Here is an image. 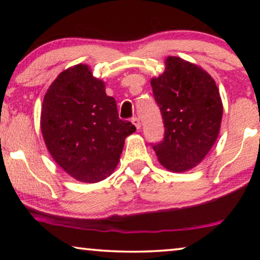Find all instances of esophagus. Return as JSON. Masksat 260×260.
Masks as SVG:
<instances>
[{"mask_svg": "<svg viewBox=\"0 0 260 260\" xmlns=\"http://www.w3.org/2000/svg\"><path fill=\"white\" fill-rule=\"evenodd\" d=\"M131 122H133L134 125L136 126L137 130L141 129V120H140V118H137V117H134V118L131 119Z\"/></svg>", "mask_w": 260, "mask_h": 260, "instance_id": "obj_1", "label": "esophagus"}]
</instances>
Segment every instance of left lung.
I'll use <instances>...</instances> for the list:
<instances>
[{
	"mask_svg": "<svg viewBox=\"0 0 260 260\" xmlns=\"http://www.w3.org/2000/svg\"><path fill=\"white\" fill-rule=\"evenodd\" d=\"M161 76L150 81L165 123V138L154 145L161 165L173 173L193 169L219 136L222 102L215 81L204 69L168 56Z\"/></svg>",
	"mask_w": 260,
	"mask_h": 260,
	"instance_id": "8db88e82",
	"label": "left lung"
}]
</instances>
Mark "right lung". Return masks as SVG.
<instances>
[{
    "label": "right lung",
    "instance_id": "add662e5",
    "mask_svg": "<svg viewBox=\"0 0 260 260\" xmlns=\"http://www.w3.org/2000/svg\"><path fill=\"white\" fill-rule=\"evenodd\" d=\"M41 133L59 167L80 182L95 183L111 175L124 141L136 131L119 119L116 101L104 81L84 63L62 71L46 92Z\"/></svg>",
    "mask_w": 260,
    "mask_h": 260
}]
</instances>
